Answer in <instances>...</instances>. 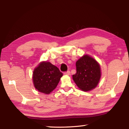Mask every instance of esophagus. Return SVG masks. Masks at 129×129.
<instances>
[{"instance_id": "1", "label": "esophagus", "mask_w": 129, "mask_h": 129, "mask_svg": "<svg viewBox=\"0 0 129 129\" xmlns=\"http://www.w3.org/2000/svg\"><path fill=\"white\" fill-rule=\"evenodd\" d=\"M64 75H71V72H70V71H67V72H64Z\"/></svg>"}]
</instances>
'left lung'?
<instances>
[{"label":"left lung","mask_w":129,"mask_h":129,"mask_svg":"<svg viewBox=\"0 0 129 129\" xmlns=\"http://www.w3.org/2000/svg\"><path fill=\"white\" fill-rule=\"evenodd\" d=\"M76 73L73 79L81 90L87 91L95 88L101 77L100 66L88 55H84L76 62Z\"/></svg>","instance_id":"left-lung-1"}]
</instances>
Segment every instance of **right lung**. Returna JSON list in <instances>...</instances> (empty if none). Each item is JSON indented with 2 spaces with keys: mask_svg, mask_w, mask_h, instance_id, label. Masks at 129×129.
I'll return each mask as SVG.
<instances>
[{
  "mask_svg": "<svg viewBox=\"0 0 129 129\" xmlns=\"http://www.w3.org/2000/svg\"><path fill=\"white\" fill-rule=\"evenodd\" d=\"M62 76L59 69L51 62H41L34 69V86L40 92L49 94L56 88Z\"/></svg>",
  "mask_w": 129,
  "mask_h": 129,
  "instance_id": "right-lung-1",
  "label": "right lung"
}]
</instances>
